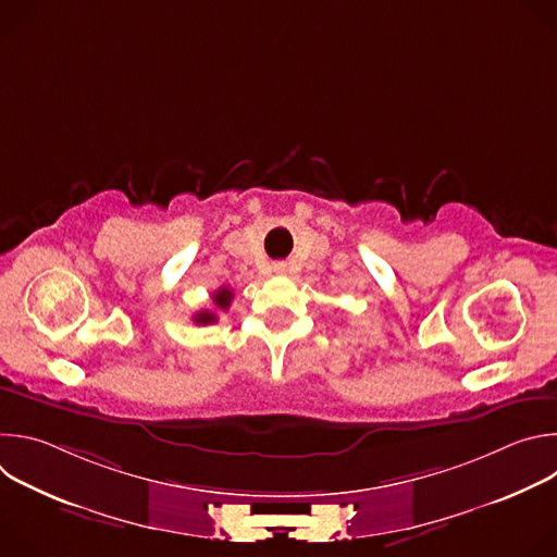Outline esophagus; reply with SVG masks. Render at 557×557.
Wrapping results in <instances>:
<instances>
[{
	"label": "esophagus",
	"mask_w": 557,
	"mask_h": 557,
	"mask_svg": "<svg viewBox=\"0 0 557 557\" xmlns=\"http://www.w3.org/2000/svg\"><path fill=\"white\" fill-rule=\"evenodd\" d=\"M275 271H277V273H282V271H284V267H282V264H277V267H275Z\"/></svg>",
	"instance_id": "esophagus-1"
}]
</instances>
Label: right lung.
I'll use <instances>...</instances> for the list:
<instances>
[{"instance_id":"obj_1","label":"right lung","mask_w":557,"mask_h":557,"mask_svg":"<svg viewBox=\"0 0 557 557\" xmlns=\"http://www.w3.org/2000/svg\"><path fill=\"white\" fill-rule=\"evenodd\" d=\"M213 304H215V308H220V310H226L228 306H231V299H233V290L231 288H226V286H222V288H218L215 293H213ZM194 322L196 324H213V322H218V314L213 312V310H200V312H196L194 314Z\"/></svg>"}]
</instances>
